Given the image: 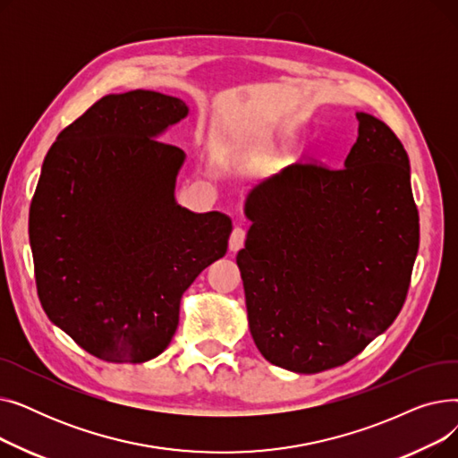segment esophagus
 <instances>
[{
  "label": "esophagus",
  "mask_w": 458,
  "mask_h": 458,
  "mask_svg": "<svg viewBox=\"0 0 458 458\" xmlns=\"http://www.w3.org/2000/svg\"><path fill=\"white\" fill-rule=\"evenodd\" d=\"M245 237H247V230L242 228V226H235V228L232 230V235H230V243H228L230 250H232V252H237L239 249H242L243 243H245Z\"/></svg>",
  "instance_id": "obj_1"
}]
</instances>
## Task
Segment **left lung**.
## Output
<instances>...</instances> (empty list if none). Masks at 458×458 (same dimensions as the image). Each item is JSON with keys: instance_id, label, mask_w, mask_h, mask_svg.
<instances>
[{"instance_id": "obj_1", "label": "left lung", "mask_w": 458, "mask_h": 458, "mask_svg": "<svg viewBox=\"0 0 458 458\" xmlns=\"http://www.w3.org/2000/svg\"><path fill=\"white\" fill-rule=\"evenodd\" d=\"M344 168L293 163L245 202L237 252L249 327L271 364L319 373L347 364L404 304L420 247L411 165L382 120L356 113Z\"/></svg>"}]
</instances>
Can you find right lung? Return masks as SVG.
<instances>
[{"mask_svg":"<svg viewBox=\"0 0 458 458\" xmlns=\"http://www.w3.org/2000/svg\"><path fill=\"white\" fill-rule=\"evenodd\" d=\"M187 113L154 90L107 94L42 163L30 208L37 293L50 321L106 362L161 354L183 292L228 249L230 216L176 204L185 154L156 139Z\"/></svg>","mask_w":458,"mask_h":458,"instance_id":"right-lung-1","label":"right lung"}]
</instances>
